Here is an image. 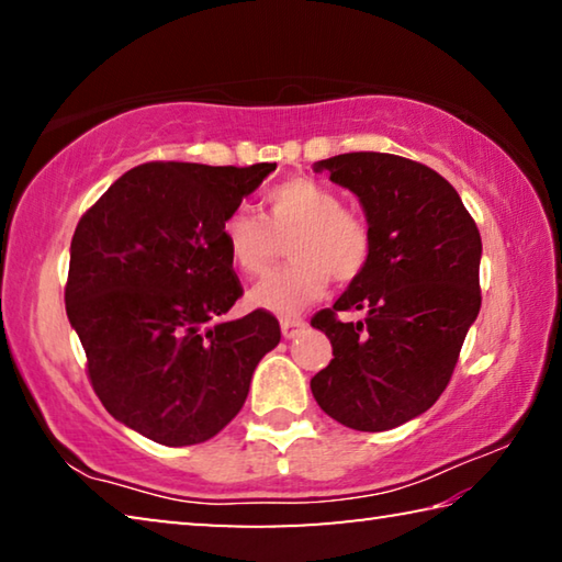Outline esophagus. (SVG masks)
Wrapping results in <instances>:
<instances>
[{"instance_id": "obj_1", "label": "esophagus", "mask_w": 562, "mask_h": 562, "mask_svg": "<svg viewBox=\"0 0 562 562\" xmlns=\"http://www.w3.org/2000/svg\"><path fill=\"white\" fill-rule=\"evenodd\" d=\"M280 327H282V337L284 339H294L304 329V319H300V317H282L280 319Z\"/></svg>"}]
</instances>
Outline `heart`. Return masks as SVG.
<instances>
[{"instance_id": "heart-1", "label": "heart", "mask_w": 562, "mask_h": 562, "mask_svg": "<svg viewBox=\"0 0 562 562\" xmlns=\"http://www.w3.org/2000/svg\"><path fill=\"white\" fill-rule=\"evenodd\" d=\"M288 268L270 272L247 294L252 307L294 315L325 297L329 278L351 282L372 258L364 217L341 207L335 190L310 178H290L262 198V217L235 205L221 223L227 258L245 274H260L272 260L274 237H288Z\"/></svg>"}]
</instances>
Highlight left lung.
<instances>
[{
  "mask_svg": "<svg viewBox=\"0 0 562 562\" xmlns=\"http://www.w3.org/2000/svg\"><path fill=\"white\" fill-rule=\"evenodd\" d=\"M359 198L372 258L335 307L312 317L335 359L312 376L322 412L357 431H386L436 404L481 310V235L449 180L392 154L317 160ZM361 308L359 323L336 319Z\"/></svg>",
  "mask_w": 562,
  "mask_h": 562,
  "instance_id": "left-lung-1",
  "label": "left lung"
}]
</instances>
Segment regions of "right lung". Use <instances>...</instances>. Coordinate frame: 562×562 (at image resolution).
<instances>
[{"label": "right lung", "instance_id": "obj_1", "mask_svg": "<svg viewBox=\"0 0 562 562\" xmlns=\"http://www.w3.org/2000/svg\"><path fill=\"white\" fill-rule=\"evenodd\" d=\"M274 164L156 160L131 168L93 203L71 240L66 315L106 412L164 446H193L240 412L280 325L243 294L221 223Z\"/></svg>", "mask_w": 562, "mask_h": 562}]
</instances>
